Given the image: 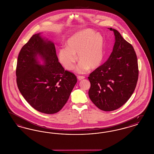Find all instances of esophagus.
<instances>
[{
  "label": "esophagus",
  "mask_w": 154,
  "mask_h": 154,
  "mask_svg": "<svg viewBox=\"0 0 154 154\" xmlns=\"http://www.w3.org/2000/svg\"><path fill=\"white\" fill-rule=\"evenodd\" d=\"M77 79L79 80H83L85 79V77L84 76H80V75H79L77 76Z\"/></svg>",
  "instance_id": "34e87169"
}]
</instances>
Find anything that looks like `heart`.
<instances>
[{
    "instance_id": "heart-1",
    "label": "heart",
    "mask_w": 154,
    "mask_h": 154,
    "mask_svg": "<svg viewBox=\"0 0 154 154\" xmlns=\"http://www.w3.org/2000/svg\"><path fill=\"white\" fill-rule=\"evenodd\" d=\"M67 47L59 51L60 62L66 69L73 70L78 57L80 60L76 68L78 73H87L90 69H95L102 63L104 57V39L99 33L91 29L79 31L68 38Z\"/></svg>"
}]
</instances>
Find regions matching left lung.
Returning <instances> with one entry per match:
<instances>
[{"mask_svg":"<svg viewBox=\"0 0 154 154\" xmlns=\"http://www.w3.org/2000/svg\"><path fill=\"white\" fill-rule=\"evenodd\" d=\"M115 43L107 60L89 74L90 99L100 110L111 111L122 106L132 96L138 80L137 58L131 44L116 29Z\"/></svg>","mask_w":154,"mask_h":154,"instance_id":"8db88e82","label":"left lung"}]
</instances>
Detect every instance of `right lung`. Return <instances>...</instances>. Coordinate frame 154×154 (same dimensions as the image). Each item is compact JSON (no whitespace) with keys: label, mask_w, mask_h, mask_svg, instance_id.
<instances>
[{"label":"right lung","mask_w":154,"mask_h":154,"mask_svg":"<svg viewBox=\"0 0 154 154\" xmlns=\"http://www.w3.org/2000/svg\"><path fill=\"white\" fill-rule=\"evenodd\" d=\"M16 76L18 88L26 102L48 114L62 109L77 81L75 75L65 70L59 62L54 43L40 33L33 35L22 47Z\"/></svg>","instance_id":"add662e5"}]
</instances>
